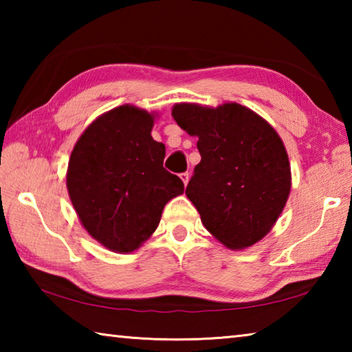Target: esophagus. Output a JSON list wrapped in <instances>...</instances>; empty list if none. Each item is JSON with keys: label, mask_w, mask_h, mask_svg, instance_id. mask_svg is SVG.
Listing matches in <instances>:
<instances>
[{"label": "esophagus", "mask_w": 352, "mask_h": 352, "mask_svg": "<svg viewBox=\"0 0 352 352\" xmlns=\"http://www.w3.org/2000/svg\"><path fill=\"white\" fill-rule=\"evenodd\" d=\"M180 178H182V182L184 183V186H186L188 182H189V174H188V172H184V174H182Z\"/></svg>", "instance_id": "esophagus-1"}]
</instances>
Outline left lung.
<instances>
[{
    "label": "left lung",
    "mask_w": 352,
    "mask_h": 352,
    "mask_svg": "<svg viewBox=\"0 0 352 352\" xmlns=\"http://www.w3.org/2000/svg\"><path fill=\"white\" fill-rule=\"evenodd\" d=\"M172 118L197 136L200 163L186 188L205 228L226 248L254 245L281 216L292 188L289 155L264 118L236 102H180Z\"/></svg>",
    "instance_id": "obj_1"
}]
</instances>
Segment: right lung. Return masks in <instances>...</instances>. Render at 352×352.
Here are the masks:
<instances>
[{"label": "right lung", "instance_id": "add662e5", "mask_svg": "<svg viewBox=\"0 0 352 352\" xmlns=\"http://www.w3.org/2000/svg\"><path fill=\"white\" fill-rule=\"evenodd\" d=\"M158 113L124 104L102 113L71 152L67 188L94 241L132 253L153 234L166 204L184 186L163 168L166 147L152 138Z\"/></svg>", "mask_w": 352, "mask_h": 352}]
</instances>
